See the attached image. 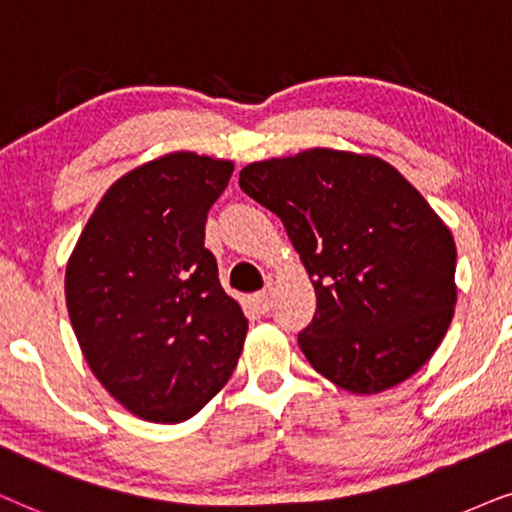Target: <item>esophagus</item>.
I'll use <instances>...</instances> for the list:
<instances>
[{"label":"esophagus","instance_id":"34e87169","mask_svg":"<svg viewBox=\"0 0 512 512\" xmlns=\"http://www.w3.org/2000/svg\"><path fill=\"white\" fill-rule=\"evenodd\" d=\"M252 304H255V309L260 313H267L271 306H274V288H264L257 292V295H252Z\"/></svg>","mask_w":512,"mask_h":512}]
</instances>
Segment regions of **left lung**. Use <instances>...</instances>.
I'll return each mask as SVG.
<instances>
[{"instance_id":"obj_1","label":"left lung","mask_w":512,"mask_h":512,"mask_svg":"<svg viewBox=\"0 0 512 512\" xmlns=\"http://www.w3.org/2000/svg\"><path fill=\"white\" fill-rule=\"evenodd\" d=\"M238 185L276 213L316 288L297 335L316 372L386 391L438 349L456 304V245L424 196L377 156L306 149L250 163Z\"/></svg>"}]
</instances>
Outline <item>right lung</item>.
Returning <instances> with one entry per match:
<instances>
[{
    "label": "right lung",
    "mask_w": 512,
    "mask_h": 512,
    "mask_svg": "<svg viewBox=\"0 0 512 512\" xmlns=\"http://www.w3.org/2000/svg\"><path fill=\"white\" fill-rule=\"evenodd\" d=\"M231 173V161L194 152L131 170L102 196L67 262V311L86 363L140 419L194 417L236 370L248 320L203 245Z\"/></svg>",
    "instance_id": "1"
}]
</instances>
